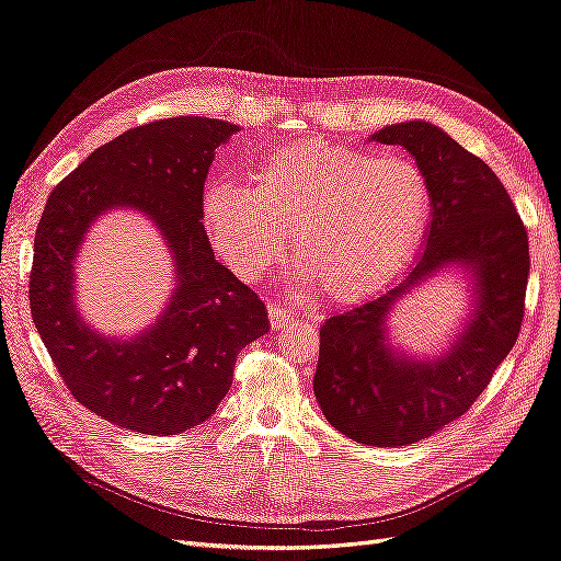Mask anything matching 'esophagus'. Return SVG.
Masks as SVG:
<instances>
[{
  "label": "esophagus",
  "mask_w": 561,
  "mask_h": 561,
  "mask_svg": "<svg viewBox=\"0 0 561 561\" xmlns=\"http://www.w3.org/2000/svg\"><path fill=\"white\" fill-rule=\"evenodd\" d=\"M267 319H270V325H273L275 330H279V328H284V325H291L296 319L291 317V312H288L286 307H282V305H277V302H273V305H267Z\"/></svg>",
  "instance_id": "1"
}]
</instances>
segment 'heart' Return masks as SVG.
<instances>
[{"instance_id":"obj_1","label":"heart","mask_w":561,"mask_h":561,"mask_svg":"<svg viewBox=\"0 0 561 561\" xmlns=\"http://www.w3.org/2000/svg\"><path fill=\"white\" fill-rule=\"evenodd\" d=\"M432 215V186L402 154L328 140L284 142L263 157L249 186L217 180L203 221L217 252L247 282L284 256L294 233L298 277L323 298L358 302L396 277Z\"/></svg>"}]
</instances>
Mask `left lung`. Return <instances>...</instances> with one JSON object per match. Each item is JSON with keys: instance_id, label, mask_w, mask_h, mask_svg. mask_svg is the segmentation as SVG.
Masks as SVG:
<instances>
[{"instance_id": "obj_1", "label": "left lung", "mask_w": 561, "mask_h": 561, "mask_svg": "<svg viewBox=\"0 0 561 561\" xmlns=\"http://www.w3.org/2000/svg\"><path fill=\"white\" fill-rule=\"evenodd\" d=\"M371 140L402 145L427 175L430 231L398 286L325 319L314 396L325 421L348 439L398 448L460 419L508 356L525 317L529 240L502 180L439 127L390 124ZM450 262L472 270L474 314L442 359H409L387 346L385 319L411 287Z\"/></svg>"}]
</instances>
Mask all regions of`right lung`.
<instances>
[{"label":"right lung","mask_w":561,"mask_h":561,"mask_svg":"<svg viewBox=\"0 0 561 561\" xmlns=\"http://www.w3.org/2000/svg\"><path fill=\"white\" fill-rule=\"evenodd\" d=\"M238 129L190 115L129 129L61 180L41 215L30 273L34 325L71 396L117 427L169 437L207 421L233 383L240 351L270 330L265 305L215 261L201 221L207 169ZM122 204L156 221L179 286L150 331L117 343L79 319L72 261L89 224Z\"/></svg>","instance_id":"1"}]
</instances>
